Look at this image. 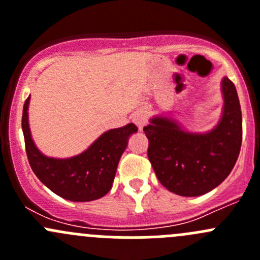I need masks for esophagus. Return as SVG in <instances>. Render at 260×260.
Instances as JSON below:
<instances>
[{
  "label": "esophagus",
  "mask_w": 260,
  "mask_h": 260,
  "mask_svg": "<svg viewBox=\"0 0 260 260\" xmlns=\"http://www.w3.org/2000/svg\"><path fill=\"white\" fill-rule=\"evenodd\" d=\"M132 120L135 122V124L137 125L138 129L142 131L143 127H145L146 123H147V117H146V114L143 113V112H138V113H136L135 115H133Z\"/></svg>",
  "instance_id": "34e87169"
}]
</instances>
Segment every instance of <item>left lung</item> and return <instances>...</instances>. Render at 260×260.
I'll return each instance as SVG.
<instances>
[{"instance_id": "left-lung-1", "label": "left lung", "mask_w": 260, "mask_h": 260, "mask_svg": "<svg viewBox=\"0 0 260 260\" xmlns=\"http://www.w3.org/2000/svg\"><path fill=\"white\" fill-rule=\"evenodd\" d=\"M221 118L211 131L195 133L166 115H156L143 128L148 158L157 179L180 196H200L214 190L232 172L242 147V111L237 89L221 80Z\"/></svg>"}]
</instances>
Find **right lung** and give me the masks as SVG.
Here are the masks:
<instances>
[{
  "label": "right lung",
  "instance_id": "add662e5",
  "mask_svg": "<svg viewBox=\"0 0 260 260\" xmlns=\"http://www.w3.org/2000/svg\"><path fill=\"white\" fill-rule=\"evenodd\" d=\"M28 103L23 104L22 132L26 153L34 174L54 193L75 203L103 198L112 188L120 156L127 148L128 138L138 128L133 123L107 131L88 148L69 158L48 157L39 151L28 125Z\"/></svg>",
  "mask_w": 260,
  "mask_h": 260
}]
</instances>
